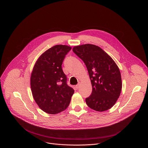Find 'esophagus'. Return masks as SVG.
<instances>
[{"label":"esophagus","instance_id":"obj_1","mask_svg":"<svg viewBox=\"0 0 148 148\" xmlns=\"http://www.w3.org/2000/svg\"><path fill=\"white\" fill-rule=\"evenodd\" d=\"M79 84H78V85H77L75 86V89H78L79 88Z\"/></svg>","mask_w":148,"mask_h":148}]
</instances>
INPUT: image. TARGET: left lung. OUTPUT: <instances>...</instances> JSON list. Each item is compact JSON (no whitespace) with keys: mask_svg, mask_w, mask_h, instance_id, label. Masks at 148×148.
Listing matches in <instances>:
<instances>
[{"mask_svg":"<svg viewBox=\"0 0 148 148\" xmlns=\"http://www.w3.org/2000/svg\"><path fill=\"white\" fill-rule=\"evenodd\" d=\"M73 52L84 62L92 92L85 99L90 109L103 112L112 108L120 95L121 73L113 59L100 47L92 44L75 46Z\"/></svg>","mask_w":148,"mask_h":148,"instance_id":"1","label":"left lung"}]
</instances>
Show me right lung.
Wrapping results in <instances>:
<instances>
[{
	"mask_svg": "<svg viewBox=\"0 0 148 148\" xmlns=\"http://www.w3.org/2000/svg\"><path fill=\"white\" fill-rule=\"evenodd\" d=\"M71 47L57 45L43 52L33 67L30 78L34 99L43 112L56 114L69 106L74 90L67 85L62 63Z\"/></svg>",
	"mask_w": 148,
	"mask_h": 148,
	"instance_id": "right-lung-1",
	"label": "right lung"
}]
</instances>
